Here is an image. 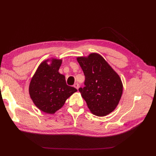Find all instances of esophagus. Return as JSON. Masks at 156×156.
Masks as SVG:
<instances>
[{"mask_svg":"<svg viewBox=\"0 0 156 156\" xmlns=\"http://www.w3.org/2000/svg\"><path fill=\"white\" fill-rule=\"evenodd\" d=\"M73 87H74L75 88L78 90V88H79V84H78V83H75V84H74Z\"/></svg>","mask_w":156,"mask_h":156,"instance_id":"obj_1","label":"esophagus"}]
</instances>
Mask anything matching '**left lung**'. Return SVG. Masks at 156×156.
I'll use <instances>...</instances> for the list:
<instances>
[{
    "label": "left lung",
    "instance_id": "obj_1",
    "mask_svg": "<svg viewBox=\"0 0 156 156\" xmlns=\"http://www.w3.org/2000/svg\"><path fill=\"white\" fill-rule=\"evenodd\" d=\"M77 60L85 75L84 88L79 90L93 115L105 116L119 105L123 84L115 71L101 55L92 53Z\"/></svg>",
    "mask_w": 156,
    "mask_h": 156
}]
</instances>
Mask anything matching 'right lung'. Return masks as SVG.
I'll use <instances>...</instances> for the list:
<instances>
[{
    "label": "right lung",
    "instance_id": "add662e5",
    "mask_svg": "<svg viewBox=\"0 0 156 156\" xmlns=\"http://www.w3.org/2000/svg\"><path fill=\"white\" fill-rule=\"evenodd\" d=\"M62 60L50 58L37 67L29 84V92L34 105L41 111L54 114L62 108L67 99L77 91L66 83L58 70Z\"/></svg>",
    "mask_w": 156,
    "mask_h": 156
}]
</instances>
